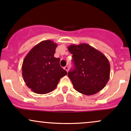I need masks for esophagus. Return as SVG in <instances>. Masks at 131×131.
<instances>
[{"label": "esophagus", "mask_w": 131, "mask_h": 131, "mask_svg": "<svg viewBox=\"0 0 131 131\" xmlns=\"http://www.w3.org/2000/svg\"><path fill=\"white\" fill-rule=\"evenodd\" d=\"M64 70H65L66 71H67L68 72V70H69V68H68V67H67V66H66L65 67H64Z\"/></svg>", "instance_id": "34e87169"}]
</instances>
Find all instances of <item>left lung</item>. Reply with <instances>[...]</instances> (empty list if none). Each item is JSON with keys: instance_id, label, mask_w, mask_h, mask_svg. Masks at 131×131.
Listing matches in <instances>:
<instances>
[{"instance_id": "8db88e82", "label": "left lung", "mask_w": 131, "mask_h": 131, "mask_svg": "<svg viewBox=\"0 0 131 131\" xmlns=\"http://www.w3.org/2000/svg\"><path fill=\"white\" fill-rule=\"evenodd\" d=\"M74 68L68 76L75 90L86 95L95 94L107 84L110 74L108 58L100 51L88 44L70 45Z\"/></svg>"}]
</instances>
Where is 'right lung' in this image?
Listing matches in <instances>:
<instances>
[{"label":"right lung","instance_id":"add662e5","mask_svg":"<svg viewBox=\"0 0 131 131\" xmlns=\"http://www.w3.org/2000/svg\"><path fill=\"white\" fill-rule=\"evenodd\" d=\"M56 43L43 40L29 51L22 64V75L27 86L34 92L46 94L53 91L67 72L54 57Z\"/></svg>","mask_w":131,"mask_h":131}]
</instances>
